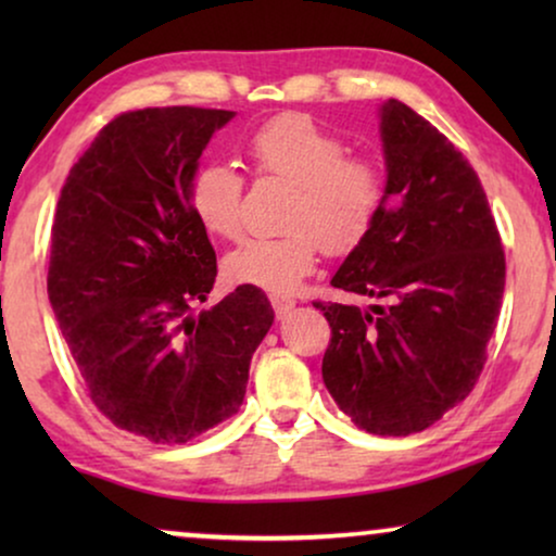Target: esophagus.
<instances>
[{
  "label": "esophagus",
  "instance_id": "34e87169",
  "mask_svg": "<svg viewBox=\"0 0 556 556\" xmlns=\"http://www.w3.org/2000/svg\"><path fill=\"white\" fill-rule=\"evenodd\" d=\"M270 303H273V311H276L278 318L288 316V314H291V311L295 308V299H291V295L273 293V295H270Z\"/></svg>",
  "mask_w": 556,
  "mask_h": 556
}]
</instances>
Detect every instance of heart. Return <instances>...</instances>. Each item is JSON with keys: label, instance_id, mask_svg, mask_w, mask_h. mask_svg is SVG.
<instances>
[{"label": "heart", "instance_id": "1", "mask_svg": "<svg viewBox=\"0 0 556 556\" xmlns=\"http://www.w3.org/2000/svg\"><path fill=\"white\" fill-rule=\"evenodd\" d=\"M248 156L257 177L295 185L286 235L250 238L225 257L232 283L288 293L314 268L318 250L352 253L375 227L384 204V179L375 162L346 156L344 139L301 113L270 118L250 136ZM245 179L230 164H202L189 181V207L204 230L240 238Z\"/></svg>", "mask_w": 556, "mask_h": 556}]
</instances>
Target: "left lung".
<instances>
[{
  "instance_id": "8db88e82",
  "label": "left lung",
  "mask_w": 556,
  "mask_h": 556,
  "mask_svg": "<svg viewBox=\"0 0 556 556\" xmlns=\"http://www.w3.org/2000/svg\"><path fill=\"white\" fill-rule=\"evenodd\" d=\"M387 185L375 227L331 286L375 299L321 303L331 326L326 390L356 428L413 435L473 390L506 283L481 179L409 105H379Z\"/></svg>"
}]
</instances>
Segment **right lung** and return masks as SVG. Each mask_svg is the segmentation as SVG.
Masks as SVG:
<instances>
[{
	"instance_id": "1",
	"label": "right lung",
	"mask_w": 556,
	"mask_h": 556,
	"mask_svg": "<svg viewBox=\"0 0 556 556\" xmlns=\"http://www.w3.org/2000/svg\"><path fill=\"white\" fill-rule=\"evenodd\" d=\"M235 111H128L67 174L52 225L48 295L90 400L149 443H187L238 413L273 326L261 288L210 311L215 248L189 181Z\"/></svg>"
}]
</instances>
